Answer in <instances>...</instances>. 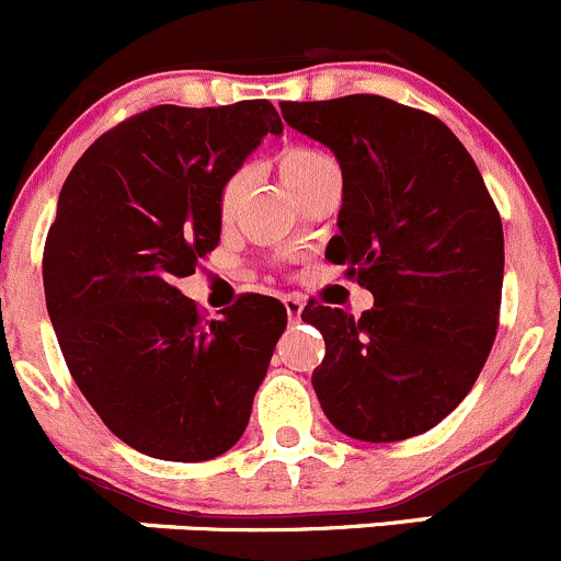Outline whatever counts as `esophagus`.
<instances>
[{"instance_id": "34e87169", "label": "esophagus", "mask_w": 561, "mask_h": 561, "mask_svg": "<svg viewBox=\"0 0 561 561\" xmlns=\"http://www.w3.org/2000/svg\"><path fill=\"white\" fill-rule=\"evenodd\" d=\"M283 308H286L288 313V324H297L299 316H302L305 302L299 297H294V294H288V297H283Z\"/></svg>"}]
</instances>
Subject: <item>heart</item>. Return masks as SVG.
I'll list each match as a JSON object with an SVG mask.
<instances>
[{
  "label": "heart",
  "mask_w": 561,
  "mask_h": 561,
  "mask_svg": "<svg viewBox=\"0 0 561 561\" xmlns=\"http://www.w3.org/2000/svg\"><path fill=\"white\" fill-rule=\"evenodd\" d=\"M275 169H278L283 185L291 191V196L302 198V193H308L327 171H335L337 165L330 154L313 147H288L275 160ZM242 193H245V174H234L224 182L218 196V215L224 224H231L237 218Z\"/></svg>",
  "instance_id": "obj_1"
}]
</instances>
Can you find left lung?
Masks as SVG:
<instances>
[{
	"label": "left lung",
	"instance_id": "obj_1",
	"mask_svg": "<svg viewBox=\"0 0 561 561\" xmlns=\"http://www.w3.org/2000/svg\"><path fill=\"white\" fill-rule=\"evenodd\" d=\"M343 174L337 234L374 308L359 319L308 305L324 335L313 390L327 420L359 442H401L439 425L485 365L504 278L502 218L456 133L379 94L280 103Z\"/></svg>",
	"mask_w": 561,
	"mask_h": 561
}]
</instances>
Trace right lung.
I'll return each mask as SVG.
<instances>
[{"mask_svg":"<svg viewBox=\"0 0 561 561\" xmlns=\"http://www.w3.org/2000/svg\"><path fill=\"white\" fill-rule=\"evenodd\" d=\"M283 122L270 100L154 105L103 133L65 180L43 253L46 308L70 376L105 428L160 461L240 442L286 308L242 294L202 321L174 286L220 242L218 196Z\"/></svg>","mask_w":561,"mask_h":561,"instance_id":"1","label":"right lung"}]
</instances>
